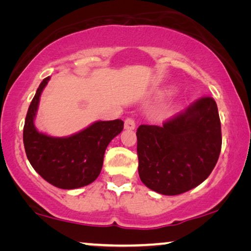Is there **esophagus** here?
Masks as SVG:
<instances>
[{
	"instance_id": "1",
	"label": "esophagus",
	"mask_w": 251,
	"mask_h": 251,
	"mask_svg": "<svg viewBox=\"0 0 251 251\" xmlns=\"http://www.w3.org/2000/svg\"><path fill=\"white\" fill-rule=\"evenodd\" d=\"M136 126V123H135V120L131 119V118H126L125 120V129L126 130H133Z\"/></svg>"
}]
</instances>
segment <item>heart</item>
Masks as SVG:
<instances>
[{
    "instance_id": "b5f03b06",
    "label": "heart",
    "mask_w": 251,
    "mask_h": 251,
    "mask_svg": "<svg viewBox=\"0 0 251 251\" xmlns=\"http://www.w3.org/2000/svg\"><path fill=\"white\" fill-rule=\"evenodd\" d=\"M171 92H173V89H169V90L166 91V94H171Z\"/></svg>"
}]
</instances>
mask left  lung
<instances>
[{"label": "left lung", "instance_id": "obj_1", "mask_svg": "<svg viewBox=\"0 0 251 251\" xmlns=\"http://www.w3.org/2000/svg\"><path fill=\"white\" fill-rule=\"evenodd\" d=\"M140 180L163 195H178L207 179L222 149L215 99L202 97L163 126L137 129Z\"/></svg>", "mask_w": 251, "mask_h": 251}]
</instances>
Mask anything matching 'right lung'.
Returning a JSON list of instances; mask_svg holds the SVG:
<instances>
[{
  "mask_svg": "<svg viewBox=\"0 0 251 251\" xmlns=\"http://www.w3.org/2000/svg\"><path fill=\"white\" fill-rule=\"evenodd\" d=\"M44 78L30 102L24 126V146L29 163L43 179L64 190L91 184L100 174L106 147L123 129L122 120L97 121L70 137H50L34 126Z\"/></svg>",
  "mask_w": 251,
  "mask_h": 251,
  "instance_id": "1",
  "label": "right lung"
}]
</instances>
